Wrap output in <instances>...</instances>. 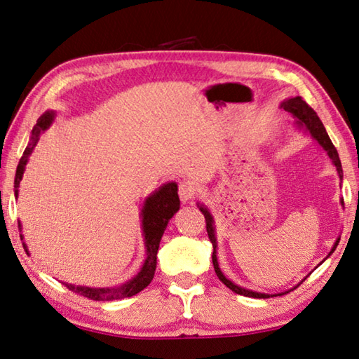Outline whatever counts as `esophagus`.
Masks as SVG:
<instances>
[{
    "label": "esophagus",
    "instance_id": "esophagus-1",
    "mask_svg": "<svg viewBox=\"0 0 359 359\" xmlns=\"http://www.w3.org/2000/svg\"><path fill=\"white\" fill-rule=\"evenodd\" d=\"M178 194H180V198L182 203L190 201L195 196V184L190 180H182L180 182Z\"/></svg>",
    "mask_w": 359,
    "mask_h": 359
}]
</instances>
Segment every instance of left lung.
I'll return each instance as SVG.
<instances>
[{
  "mask_svg": "<svg viewBox=\"0 0 359 359\" xmlns=\"http://www.w3.org/2000/svg\"><path fill=\"white\" fill-rule=\"evenodd\" d=\"M280 108H283L285 111H288L292 116V118H296L297 126L305 127L306 130L310 131V135L313 136V139H316L320 147H323L327 151L328 158L332 159V163L334 164L336 170H338L339 178L342 180V167H341L339 155H338V151H336L333 142L330 141V137H328L327 131H325V128L323 126V122H320V119L318 118L316 111H314V109L309 104H306V102L301 96H296V97H291V99L283 100L282 104H280ZM341 204H344V201H341ZM198 208L204 214V218H206V231H208V236H209L210 243H212V246H214V252H212V263H214V269H215V273L218 276V279H220L226 285V287H228L229 290H232L233 292H237V294H240V296L255 297V299H268V297H273V296H282V294H285V292H288V291H285V292H279V294H266V292H257V291H252V290L241 288V287H238V285L231 282L229 279H226L224 274L222 273L220 266H218V262H217V237H215L214 217L210 215V212L208 210L206 206H204V204H198ZM339 240L341 238H338V240L334 241V245L332 248L330 254L336 250V246H338ZM330 254H328V255H330ZM328 255H327V257H328Z\"/></svg>",
  "mask_w": 359,
  "mask_h": 359,
  "instance_id": "1",
  "label": "left lung"
}]
</instances>
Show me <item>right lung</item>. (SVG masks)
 Instances as JSON below:
<instances>
[{
    "mask_svg": "<svg viewBox=\"0 0 359 359\" xmlns=\"http://www.w3.org/2000/svg\"><path fill=\"white\" fill-rule=\"evenodd\" d=\"M54 116H55L54 111H46L45 114H41L40 119L36 121V126L32 128L31 142L27 144L23 156L20 159L17 173H15V181H13V187H15V198L18 196L20 181L23 178L27 159L31 156L36 142H39L41 131H45L50 123H53ZM178 209H180V196H178L177 182H167V184L161 186L155 194L150 195L149 198L144 201L141 215H142V236H144L147 257H145L141 271H139L133 279L122 283L121 287H114V288L76 287V285H71V283H65V285H67L68 290L74 291L83 297L91 299V301H118V299H126V297L137 294L139 291H142L153 280V276H155V269H156V254H158L161 237H163L167 224H169V220L175 214H177ZM18 228L21 229L20 222H18ZM20 237L23 240V236ZM23 246L26 248L25 243Z\"/></svg>",
    "mask_w": 359,
    "mask_h": 359,
    "instance_id": "1",
    "label": "right lung"
}]
</instances>
